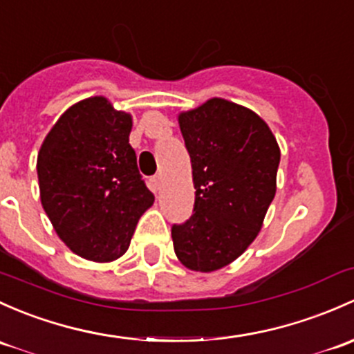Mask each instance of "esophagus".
I'll return each mask as SVG.
<instances>
[{
    "instance_id": "1",
    "label": "esophagus",
    "mask_w": 354,
    "mask_h": 354,
    "mask_svg": "<svg viewBox=\"0 0 354 354\" xmlns=\"http://www.w3.org/2000/svg\"><path fill=\"white\" fill-rule=\"evenodd\" d=\"M149 185H151V189L152 192H159L161 189V185H162V178L159 176H152L151 180H149Z\"/></svg>"
}]
</instances>
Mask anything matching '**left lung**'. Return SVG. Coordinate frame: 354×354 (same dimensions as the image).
<instances>
[{"mask_svg": "<svg viewBox=\"0 0 354 354\" xmlns=\"http://www.w3.org/2000/svg\"><path fill=\"white\" fill-rule=\"evenodd\" d=\"M178 122L196 192L193 215L171 237L181 265L210 273L239 258L261 230L280 147L258 113L224 98L181 111Z\"/></svg>", "mask_w": 354, "mask_h": 354, "instance_id": "8db88e82", "label": "left lung"}]
</instances>
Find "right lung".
<instances>
[{"mask_svg": "<svg viewBox=\"0 0 354 354\" xmlns=\"http://www.w3.org/2000/svg\"><path fill=\"white\" fill-rule=\"evenodd\" d=\"M132 115L105 96L69 106L37 156L40 202L74 254L96 263L120 258L137 222L154 203L129 144Z\"/></svg>", "mask_w": 354, "mask_h": 354, "instance_id": "1", "label": "right lung"}]
</instances>
